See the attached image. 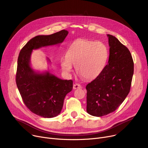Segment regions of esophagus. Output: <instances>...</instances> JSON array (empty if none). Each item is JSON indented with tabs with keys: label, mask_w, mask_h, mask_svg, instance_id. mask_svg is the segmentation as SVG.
Instances as JSON below:
<instances>
[{
	"label": "esophagus",
	"mask_w": 148,
	"mask_h": 148,
	"mask_svg": "<svg viewBox=\"0 0 148 148\" xmlns=\"http://www.w3.org/2000/svg\"><path fill=\"white\" fill-rule=\"evenodd\" d=\"M82 88V87L79 85V84H77V83H75V84H74V85H73V88H74V90L78 89V88Z\"/></svg>",
	"instance_id": "esophagus-1"
}]
</instances>
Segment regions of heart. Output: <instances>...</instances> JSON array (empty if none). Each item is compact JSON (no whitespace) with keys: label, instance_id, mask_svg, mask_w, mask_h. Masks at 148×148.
<instances>
[{"label":"heart","instance_id":"1","mask_svg":"<svg viewBox=\"0 0 148 148\" xmlns=\"http://www.w3.org/2000/svg\"><path fill=\"white\" fill-rule=\"evenodd\" d=\"M108 56V49L102 42L79 40L70 47L67 56L61 58V67L64 73L70 74L73 65H75L78 74L86 79H92L103 70Z\"/></svg>","mask_w":148,"mask_h":148}]
</instances>
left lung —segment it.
<instances>
[{
    "label": "left lung",
    "mask_w": 148,
    "mask_h": 148,
    "mask_svg": "<svg viewBox=\"0 0 148 148\" xmlns=\"http://www.w3.org/2000/svg\"><path fill=\"white\" fill-rule=\"evenodd\" d=\"M110 47L108 64L87 84V111L102 116L115 111L128 95L134 74V61L128 48L107 34Z\"/></svg>",
    "instance_id": "obj_1"
}]
</instances>
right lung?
Returning a JSON list of instances; mask_svg holds the SVG:
<instances>
[{"label": "right lung", "mask_w": 148, "mask_h": 148, "mask_svg": "<svg viewBox=\"0 0 148 148\" xmlns=\"http://www.w3.org/2000/svg\"><path fill=\"white\" fill-rule=\"evenodd\" d=\"M68 34V31L62 30L48 36H36L27 42L18 55L17 87L26 107L43 118H53L60 114L65 97L73 89V81L57 77L49 68L41 72L34 70L31 64L32 54L34 50L59 46ZM47 60L50 64V59Z\"/></svg>", "instance_id": "obj_1"}]
</instances>
